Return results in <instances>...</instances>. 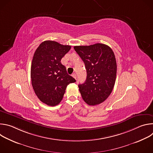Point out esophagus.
I'll list each match as a JSON object with an SVG mask.
<instances>
[{"label": "esophagus", "instance_id": "34e87169", "mask_svg": "<svg viewBox=\"0 0 153 153\" xmlns=\"http://www.w3.org/2000/svg\"><path fill=\"white\" fill-rule=\"evenodd\" d=\"M72 76H73L76 80H77V75H76V74H75V73L73 74H72Z\"/></svg>", "mask_w": 153, "mask_h": 153}]
</instances>
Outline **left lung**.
I'll use <instances>...</instances> for the list:
<instances>
[{
  "label": "left lung",
  "mask_w": 153,
  "mask_h": 153,
  "mask_svg": "<svg viewBox=\"0 0 153 153\" xmlns=\"http://www.w3.org/2000/svg\"><path fill=\"white\" fill-rule=\"evenodd\" d=\"M86 70L85 83L79 85L83 100L94 106L104 102L111 93L116 82L117 63L112 49L103 43L75 46Z\"/></svg>",
  "instance_id": "obj_1"
}]
</instances>
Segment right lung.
Returning <instances> with one entry per match:
<instances>
[{"label":"right lung","instance_id":"add662e5","mask_svg":"<svg viewBox=\"0 0 153 153\" xmlns=\"http://www.w3.org/2000/svg\"><path fill=\"white\" fill-rule=\"evenodd\" d=\"M71 48L46 40L40 43L34 54L31 67L32 86L39 100L47 105H58L68 85L76 82L60 62Z\"/></svg>","mask_w":153,"mask_h":153}]
</instances>
